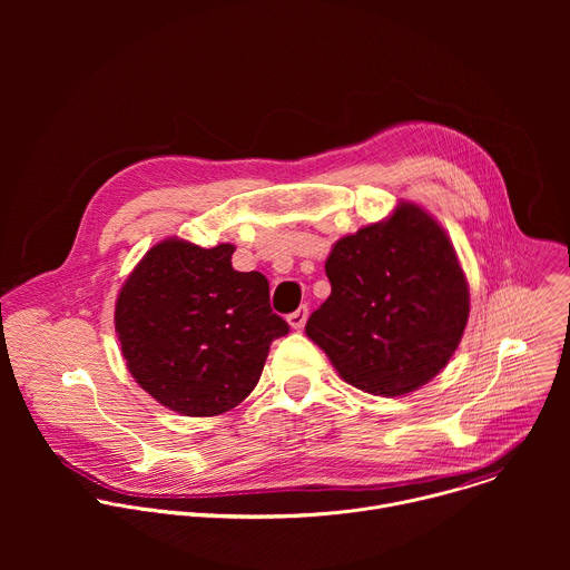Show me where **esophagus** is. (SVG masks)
I'll return each instance as SVG.
<instances>
[{"instance_id":"1","label":"esophagus","mask_w":570,"mask_h":570,"mask_svg":"<svg viewBox=\"0 0 570 570\" xmlns=\"http://www.w3.org/2000/svg\"><path fill=\"white\" fill-rule=\"evenodd\" d=\"M306 317H308V308L306 306H299L297 311H293V313H288V324L293 330H302L304 324H306Z\"/></svg>"}]
</instances>
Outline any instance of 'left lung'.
Masks as SVG:
<instances>
[{
	"mask_svg": "<svg viewBox=\"0 0 570 570\" xmlns=\"http://www.w3.org/2000/svg\"><path fill=\"white\" fill-rule=\"evenodd\" d=\"M332 295L306 336L358 390L399 396L453 356L469 317V286L440 223L401 203L383 223L343 236L324 264Z\"/></svg>",
	"mask_w": 570,
	"mask_h": 570,
	"instance_id": "left-lung-1",
	"label": "left lung"
}]
</instances>
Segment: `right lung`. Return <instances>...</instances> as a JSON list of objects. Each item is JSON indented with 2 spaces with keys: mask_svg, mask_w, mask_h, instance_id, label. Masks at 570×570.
Segmentation results:
<instances>
[{
  "mask_svg": "<svg viewBox=\"0 0 570 570\" xmlns=\"http://www.w3.org/2000/svg\"><path fill=\"white\" fill-rule=\"evenodd\" d=\"M234 246L180 238L153 246L126 279L115 330L132 379L161 405L214 417L246 399L271 343L288 334L268 279L232 268Z\"/></svg>",
  "mask_w": 570,
  "mask_h": 570,
  "instance_id": "1",
  "label": "right lung"
}]
</instances>
